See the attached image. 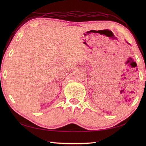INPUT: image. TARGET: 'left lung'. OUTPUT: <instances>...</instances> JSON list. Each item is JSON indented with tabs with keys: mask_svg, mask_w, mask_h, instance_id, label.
I'll return each mask as SVG.
<instances>
[{
	"mask_svg": "<svg viewBox=\"0 0 146 146\" xmlns=\"http://www.w3.org/2000/svg\"><path fill=\"white\" fill-rule=\"evenodd\" d=\"M127 43H128V42H127ZM128 44H129V43H128Z\"/></svg>",
	"mask_w": 146,
	"mask_h": 146,
	"instance_id": "left-lung-1",
	"label": "left lung"
}]
</instances>
